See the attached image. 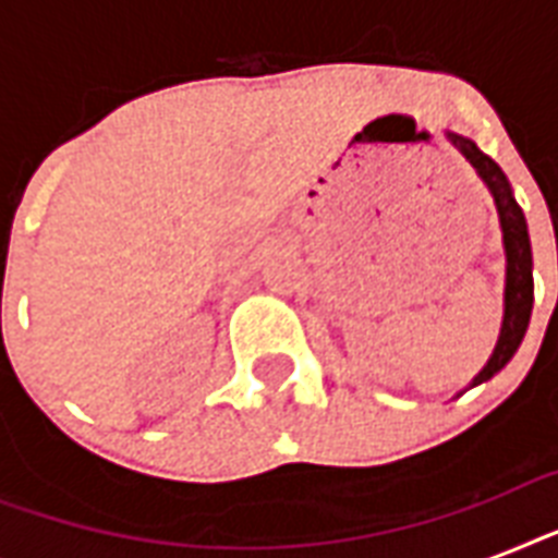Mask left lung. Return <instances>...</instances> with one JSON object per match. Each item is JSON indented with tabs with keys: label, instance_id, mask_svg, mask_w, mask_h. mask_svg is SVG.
Masks as SVG:
<instances>
[{
	"label": "left lung",
	"instance_id": "8db88e82",
	"mask_svg": "<svg viewBox=\"0 0 558 558\" xmlns=\"http://www.w3.org/2000/svg\"><path fill=\"white\" fill-rule=\"evenodd\" d=\"M449 142L466 156L469 165L477 170V177L484 179V185L493 193L504 228V248H507V295H504L507 306H504L501 339L495 344L493 359L486 362L484 371L472 379V385H481V381L493 379L495 373L515 356V350L527 332L530 313H533V254H530L527 222H524L519 202L512 199V191L501 168L486 153L477 150L475 142H469L463 135L449 133Z\"/></svg>",
	"mask_w": 558,
	"mask_h": 558
}]
</instances>
